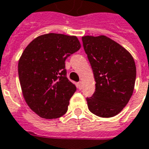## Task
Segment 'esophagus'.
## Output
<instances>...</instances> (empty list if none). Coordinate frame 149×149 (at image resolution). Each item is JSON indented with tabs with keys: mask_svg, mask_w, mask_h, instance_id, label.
Listing matches in <instances>:
<instances>
[{
	"mask_svg": "<svg viewBox=\"0 0 149 149\" xmlns=\"http://www.w3.org/2000/svg\"><path fill=\"white\" fill-rule=\"evenodd\" d=\"M83 87V83L82 81H79V82L78 83V88H79V89H81Z\"/></svg>",
	"mask_w": 149,
	"mask_h": 149,
	"instance_id": "34e87169",
	"label": "esophagus"
}]
</instances>
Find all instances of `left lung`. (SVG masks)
<instances>
[{
  "instance_id": "1",
  "label": "left lung",
  "mask_w": 149,
  "mask_h": 149,
  "mask_svg": "<svg viewBox=\"0 0 149 149\" xmlns=\"http://www.w3.org/2000/svg\"><path fill=\"white\" fill-rule=\"evenodd\" d=\"M81 39L95 81V93L86 99L88 109L100 117H113L126 107L133 94L136 79L133 56L106 36Z\"/></svg>"
}]
</instances>
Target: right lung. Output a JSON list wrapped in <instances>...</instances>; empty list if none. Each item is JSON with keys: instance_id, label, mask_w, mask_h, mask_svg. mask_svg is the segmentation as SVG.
<instances>
[{"instance_id": "obj_1", "label": "right lung", "mask_w": 149, "mask_h": 149, "mask_svg": "<svg viewBox=\"0 0 149 149\" xmlns=\"http://www.w3.org/2000/svg\"><path fill=\"white\" fill-rule=\"evenodd\" d=\"M80 48L75 36L48 33L24 49L18 65L21 88L28 106L40 117L59 118L68 111L76 87L67 78L65 60Z\"/></svg>"}]
</instances>
